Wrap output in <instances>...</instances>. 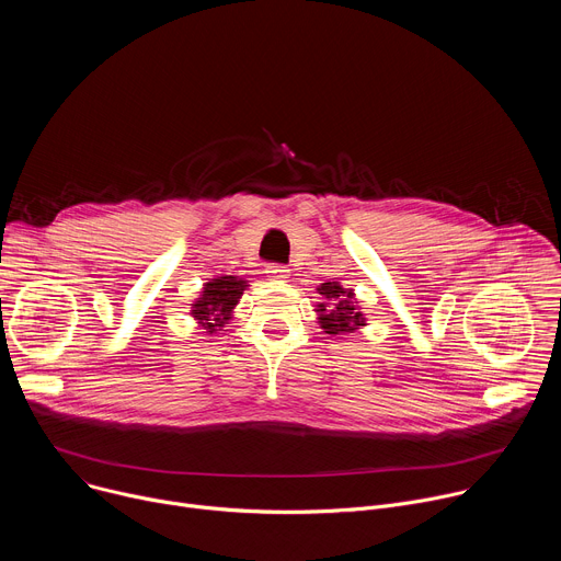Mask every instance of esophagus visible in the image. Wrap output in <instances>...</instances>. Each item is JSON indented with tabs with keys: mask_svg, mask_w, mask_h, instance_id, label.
Instances as JSON below:
<instances>
[{
	"mask_svg": "<svg viewBox=\"0 0 561 561\" xmlns=\"http://www.w3.org/2000/svg\"><path fill=\"white\" fill-rule=\"evenodd\" d=\"M266 275H268L271 279H286V277H288V268L282 266V264H268V266H266Z\"/></svg>",
	"mask_w": 561,
	"mask_h": 561,
	"instance_id": "1",
	"label": "esophagus"
}]
</instances>
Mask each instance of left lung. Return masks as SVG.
Wrapping results in <instances>:
<instances>
[{
  "instance_id": "1",
  "label": "left lung",
  "mask_w": 561,
  "mask_h": 561,
  "mask_svg": "<svg viewBox=\"0 0 561 561\" xmlns=\"http://www.w3.org/2000/svg\"><path fill=\"white\" fill-rule=\"evenodd\" d=\"M322 301L317 304L319 327L329 335L353 333L364 327V314L357 308L355 295L348 288H342L340 282H327L317 288Z\"/></svg>"
}]
</instances>
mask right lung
I'll return each instance as SVG.
<instances>
[{
    "label": "right lung",
    "instance_id": "right-lung-1",
    "mask_svg": "<svg viewBox=\"0 0 561 561\" xmlns=\"http://www.w3.org/2000/svg\"><path fill=\"white\" fill-rule=\"evenodd\" d=\"M247 286L249 284L244 279H237L232 275H224L204 284L202 297H197L191 312L206 333H215L228 322L232 308L237 306L239 297L244 295Z\"/></svg>",
    "mask_w": 561,
    "mask_h": 561
}]
</instances>
